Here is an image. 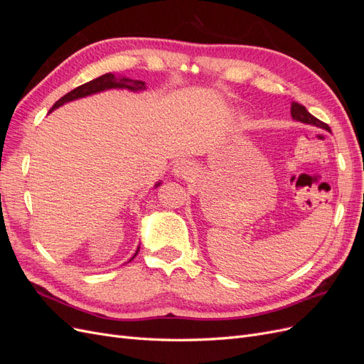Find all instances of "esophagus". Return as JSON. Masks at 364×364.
Instances as JSON below:
<instances>
[{
	"label": "esophagus",
	"instance_id": "obj_1",
	"mask_svg": "<svg viewBox=\"0 0 364 364\" xmlns=\"http://www.w3.org/2000/svg\"><path fill=\"white\" fill-rule=\"evenodd\" d=\"M194 170H196V164L193 161L179 159L178 162L174 164L173 173H174L176 178H186V176H190Z\"/></svg>",
	"mask_w": 364,
	"mask_h": 364
}]
</instances>
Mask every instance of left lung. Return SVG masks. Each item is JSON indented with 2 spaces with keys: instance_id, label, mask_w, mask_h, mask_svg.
Instances as JSON below:
<instances>
[{
  "instance_id": "1",
  "label": "left lung",
  "mask_w": 364,
  "mask_h": 364,
  "mask_svg": "<svg viewBox=\"0 0 364 364\" xmlns=\"http://www.w3.org/2000/svg\"><path fill=\"white\" fill-rule=\"evenodd\" d=\"M290 112H291V118H293L294 121H299V123L310 124V126H314V127H318V129H323V130L331 132V130H329V126H328V124L322 123L321 119H317L314 115H311L310 112L306 111L305 106H302V105H299V103L293 102V103H291Z\"/></svg>"
}]
</instances>
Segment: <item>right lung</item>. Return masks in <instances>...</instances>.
Returning a JSON list of instances; mask_svg holds the SVG:
<instances>
[{
	"label": "right lung",
	"instance_id": "1",
	"mask_svg": "<svg viewBox=\"0 0 364 364\" xmlns=\"http://www.w3.org/2000/svg\"><path fill=\"white\" fill-rule=\"evenodd\" d=\"M107 90H127V91H132V92H139V91L146 90V83L139 82V80L129 79V77H126V75H115L112 73H107V74L97 77V79L87 82L85 85L77 86L75 90H73L71 92L65 94L60 98V100H58L56 103L53 105V107L50 109V112H53L54 109L63 106L65 103L79 100V98H83V97H87V95H94V94H98V92L107 91ZM159 185H161V182H156L155 188H158ZM138 252H139V246L135 252V255L132 257L130 259H134L138 255Z\"/></svg>",
	"mask_w": 364,
	"mask_h": 364
}]
</instances>
